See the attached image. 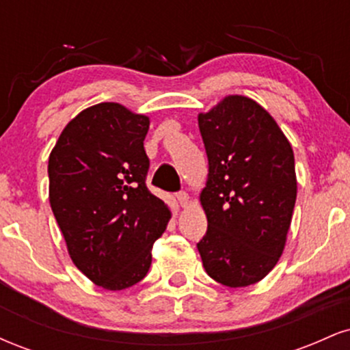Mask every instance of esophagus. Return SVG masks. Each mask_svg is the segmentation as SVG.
<instances>
[{
    "label": "esophagus",
    "mask_w": 350,
    "mask_h": 350,
    "mask_svg": "<svg viewBox=\"0 0 350 350\" xmlns=\"http://www.w3.org/2000/svg\"><path fill=\"white\" fill-rule=\"evenodd\" d=\"M176 198H178V202L180 204V207H187V204H189L187 192L180 191V192H178V194H176Z\"/></svg>",
    "instance_id": "1"
}]
</instances>
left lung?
<instances>
[{"mask_svg":"<svg viewBox=\"0 0 350 350\" xmlns=\"http://www.w3.org/2000/svg\"><path fill=\"white\" fill-rule=\"evenodd\" d=\"M198 120L208 159L200 192L207 232L198 250L211 278L250 286L273 270L286 243L298 187L293 148L273 116L242 95Z\"/></svg>","mask_w":350,"mask_h":350,"instance_id":"8db88e82","label":"left lung"}]
</instances>
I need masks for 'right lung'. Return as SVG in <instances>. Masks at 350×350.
<instances>
[{
    "mask_svg": "<svg viewBox=\"0 0 350 350\" xmlns=\"http://www.w3.org/2000/svg\"><path fill=\"white\" fill-rule=\"evenodd\" d=\"M148 128V116L98 103L67 123L49 156V202L72 262L110 291L146 276L171 219L146 187Z\"/></svg>",
    "mask_w": 350,
    "mask_h": 350,
    "instance_id": "1",
    "label": "right lung"
}]
</instances>
